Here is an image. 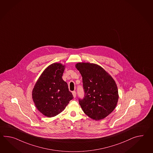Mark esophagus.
<instances>
[{"label": "esophagus", "instance_id": "1", "mask_svg": "<svg viewBox=\"0 0 153 153\" xmlns=\"http://www.w3.org/2000/svg\"><path fill=\"white\" fill-rule=\"evenodd\" d=\"M72 94H73V96L74 98L76 97V91H73L72 92Z\"/></svg>", "mask_w": 153, "mask_h": 153}]
</instances>
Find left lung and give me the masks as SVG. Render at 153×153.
Segmentation results:
<instances>
[{
  "label": "left lung",
  "mask_w": 153,
  "mask_h": 153,
  "mask_svg": "<svg viewBox=\"0 0 153 153\" xmlns=\"http://www.w3.org/2000/svg\"><path fill=\"white\" fill-rule=\"evenodd\" d=\"M76 67L82 77L85 96L79 98L83 111L91 118L98 120L111 114L118 100L114 80L101 66L91 63H78Z\"/></svg>",
  "instance_id": "1"
}]
</instances>
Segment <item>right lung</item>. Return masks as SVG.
I'll return each mask as SVG.
<instances>
[{"label": "right lung", "mask_w": 153, "mask_h": 153, "mask_svg": "<svg viewBox=\"0 0 153 153\" xmlns=\"http://www.w3.org/2000/svg\"><path fill=\"white\" fill-rule=\"evenodd\" d=\"M65 66L52 63L42 72L36 83L32 96L37 109L48 117L62 112L74 98L67 83L62 78Z\"/></svg>", "instance_id": "add662e5"}]
</instances>
